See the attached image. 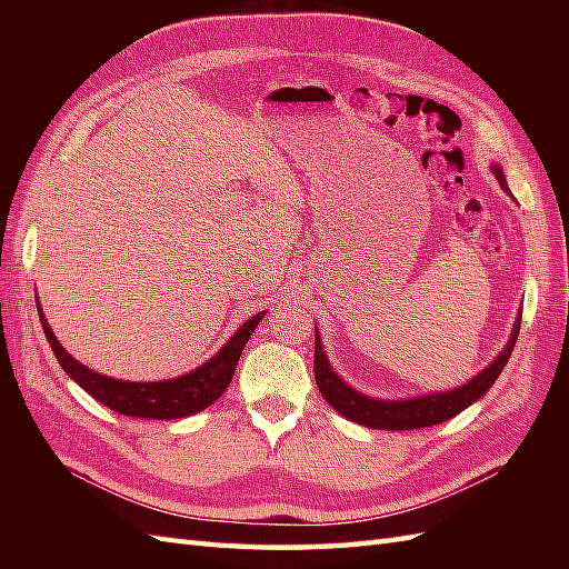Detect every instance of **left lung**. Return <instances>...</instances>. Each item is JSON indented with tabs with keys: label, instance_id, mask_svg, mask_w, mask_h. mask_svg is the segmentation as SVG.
I'll use <instances>...</instances> for the list:
<instances>
[{
	"label": "left lung",
	"instance_id": "obj_1",
	"mask_svg": "<svg viewBox=\"0 0 569 569\" xmlns=\"http://www.w3.org/2000/svg\"><path fill=\"white\" fill-rule=\"evenodd\" d=\"M491 173L497 176L501 190L511 196L509 183H506V176L499 163H491ZM518 330H521V316L516 318L509 342L503 345L499 357L481 369L475 379L467 383L457 386L450 391H435V393H420L410 398H373L352 389L340 373H337L330 365L328 355H325V347L320 340V332L316 330V381L325 401H328L337 413L345 416L347 420L359 422L365 428L373 430H416V428H430L455 418L462 413L465 408L477 403L479 398L491 389L493 381L499 379L503 371L506 361H509L513 345L518 340Z\"/></svg>",
	"mask_w": 569,
	"mask_h": 569
}]
</instances>
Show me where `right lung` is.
<instances>
[{"label": "right lung", "instance_id": "right-lung-1", "mask_svg": "<svg viewBox=\"0 0 569 569\" xmlns=\"http://www.w3.org/2000/svg\"><path fill=\"white\" fill-rule=\"evenodd\" d=\"M36 308H39L41 328L46 332L48 345L53 349L58 365L63 367V371L80 386V389L88 391L94 401L112 408L114 413L151 420L188 418L212 406L217 398L227 391L229 381L234 377L241 349L247 347L251 332L257 330V325L266 316V310H261L247 322H241L239 330L220 347V352L212 355L198 369H190L176 379L163 381H122L114 377H104V373H98L94 369L84 367L82 361L72 359L53 335L39 300H36Z\"/></svg>", "mask_w": 569, "mask_h": 569}]
</instances>
